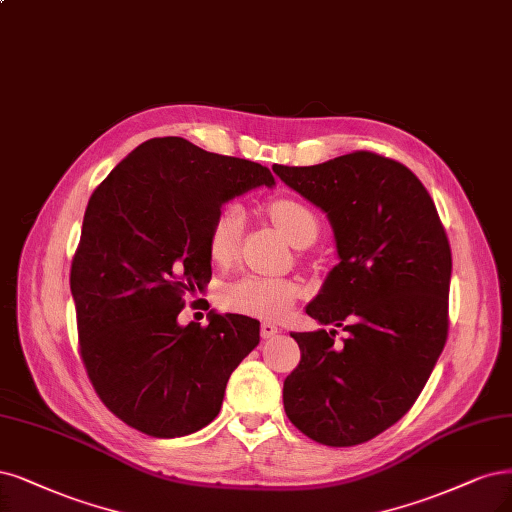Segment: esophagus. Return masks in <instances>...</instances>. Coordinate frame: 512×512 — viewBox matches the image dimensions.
<instances>
[{"label":"esophagus","mask_w":512,"mask_h":512,"mask_svg":"<svg viewBox=\"0 0 512 512\" xmlns=\"http://www.w3.org/2000/svg\"><path fill=\"white\" fill-rule=\"evenodd\" d=\"M277 332H279V326L273 324V322H262L260 324V337L262 339H273Z\"/></svg>","instance_id":"esophagus-1"}]
</instances>
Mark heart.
Masks as SVG:
<instances>
[{
	"label": "heart",
	"mask_w": 512,
	"mask_h": 512,
	"mask_svg": "<svg viewBox=\"0 0 512 512\" xmlns=\"http://www.w3.org/2000/svg\"><path fill=\"white\" fill-rule=\"evenodd\" d=\"M273 222L290 243L303 248L313 243L320 231V222L313 211L296 199H275L269 205ZM245 226V211L239 203L224 205L209 228V256L220 264L231 262L241 245ZM301 296V284L288 277H267L248 273L239 277L224 290V303L245 315L256 317H279L284 315L296 298Z\"/></svg>",
	"instance_id": "obj_1"
}]
</instances>
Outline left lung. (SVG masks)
Returning <instances> with one entry per match:
<instances>
[{"mask_svg": "<svg viewBox=\"0 0 512 512\" xmlns=\"http://www.w3.org/2000/svg\"><path fill=\"white\" fill-rule=\"evenodd\" d=\"M273 171L328 216L339 264L307 315L347 332L343 343L334 328L290 334L301 362L284 409L315 443L354 447L413 407L445 347L449 239L424 184L392 158L362 150Z\"/></svg>", "mask_w": 512, "mask_h": 512, "instance_id": "obj_1", "label": "left lung"}]
</instances>
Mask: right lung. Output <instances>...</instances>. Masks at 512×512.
Masks as SVG:
<instances>
[{
    "mask_svg": "<svg viewBox=\"0 0 512 512\" xmlns=\"http://www.w3.org/2000/svg\"><path fill=\"white\" fill-rule=\"evenodd\" d=\"M273 184L258 163L154 137L93 192L69 286L88 379L127 426L175 438L218 417L260 322L211 311L207 326H182L178 315L211 279L207 239L220 207Z\"/></svg>",
    "mask_w": 512,
    "mask_h": 512,
    "instance_id": "right-lung-1",
    "label": "right lung"
}]
</instances>
